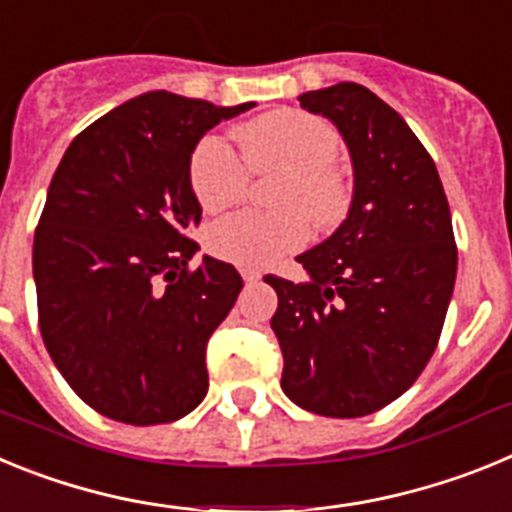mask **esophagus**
Wrapping results in <instances>:
<instances>
[{"instance_id": "34e87169", "label": "esophagus", "mask_w": 512, "mask_h": 512, "mask_svg": "<svg viewBox=\"0 0 512 512\" xmlns=\"http://www.w3.org/2000/svg\"><path fill=\"white\" fill-rule=\"evenodd\" d=\"M241 274H243V282H246V284L261 282V271H256V269H243Z\"/></svg>"}]
</instances>
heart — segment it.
<instances>
[{
	"label": "heart",
	"instance_id": "obj_1",
	"mask_svg": "<svg viewBox=\"0 0 512 512\" xmlns=\"http://www.w3.org/2000/svg\"><path fill=\"white\" fill-rule=\"evenodd\" d=\"M241 156L217 135L197 143L189 158V184L205 212H220L246 194L251 174H277L271 205L243 210L207 230V248L217 259L246 269H266L310 238V220L328 230L351 210V184L333 164L341 135L328 122L302 110H274L235 128Z\"/></svg>",
	"mask_w": 512,
	"mask_h": 512
}]
</instances>
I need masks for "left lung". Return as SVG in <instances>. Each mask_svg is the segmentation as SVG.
Returning <instances> with one entry per match:
<instances>
[{
  "instance_id": "obj_1",
  "label": "left lung",
  "mask_w": 512,
  "mask_h": 512,
  "mask_svg": "<svg viewBox=\"0 0 512 512\" xmlns=\"http://www.w3.org/2000/svg\"><path fill=\"white\" fill-rule=\"evenodd\" d=\"M297 99L341 130L354 200L328 241L297 256L307 282L264 277L279 297L282 390L310 413L361 418L397 400L436 351L456 279L449 200L431 153L374 92L341 81Z\"/></svg>"
}]
</instances>
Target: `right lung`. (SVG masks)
I'll list each match as a JSON object with an SVG mask.
<instances>
[{
  "label": "right lung",
  "mask_w": 512,
  "mask_h": 512,
  "mask_svg": "<svg viewBox=\"0 0 512 512\" xmlns=\"http://www.w3.org/2000/svg\"><path fill=\"white\" fill-rule=\"evenodd\" d=\"M253 102L148 92L63 153L35 228L33 277L45 348L71 390L117 423H171L207 395L205 348L243 289L205 256L189 158L220 120Z\"/></svg>",
  "instance_id": "obj_1"
}]
</instances>
